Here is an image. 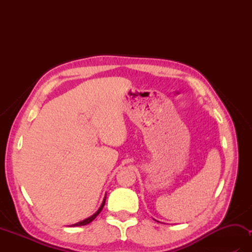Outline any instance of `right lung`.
Returning <instances> with one entry per match:
<instances>
[{"mask_svg": "<svg viewBox=\"0 0 252 252\" xmlns=\"http://www.w3.org/2000/svg\"><path fill=\"white\" fill-rule=\"evenodd\" d=\"M105 200L106 199H104V201H103V203H101V206L99 207V209L97 211H96L93 216H91L90 218H88V219H85V220H83V221H81V222H78V223H76V224H72L71 226H82V225H87V224H89V223H91L92 222L94 219L97 217L99 213H100V211H101V209H103V207L105 206Z\"/></svg>", "mask_w": 252, "mask_h": 252, "instance_id": "obj_1", "label": "right lung"}]
</instances>
